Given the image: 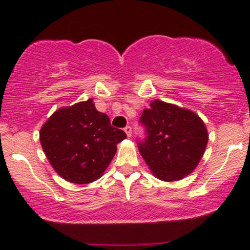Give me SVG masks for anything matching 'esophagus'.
I'll return each instance as SVG.
<instances>
[{
    "mask_svg": "<svg viewBox=\"0 0 250 250\" xmlns=\"http://www.w3.org/2000/svg\"><path fill=\"white\" fill-rule=\"evenodd\" d=\"M125 134H127L128 137L131 136V127H129V125H127V127L125 128Z\"/></svg>",
    "mask_w": 250,
    "mask_h": 250,
    "instance_id": "esophagus-1",
    "label": "esophagus"
}]
</instances>
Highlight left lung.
<instances>
[{
  "label": "left lung",
  "mask_w": 250,
  "mask_h": 250,
  "mask_svg": "<svg viewBox=\"0 0 250 250\" xmlns=\"http://www.w3.org/2000/svg\"><path fill=\"white\" fill-rule=\"evenodd\" d=\"M143 110L141 122L147 140L139 150L156 179L174 182L191 174L208 143L205 122L194 111L154 100Z\"/></svg>",
  "instance_id": "left-lung-1"
}]
</instances>
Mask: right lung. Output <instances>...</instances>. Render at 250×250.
Here are the masks:
<instances>
[{
	"instance_id": "right-lung-1",
	"label": "right lung",
	"mask_w": 250,
	"mask_h": 250,
	"mask_svg": "<svg viewBox=\"0 0 250 250\" xmlns=\"http://www.w3.org/2000/svg\"><path fill=\"white\" fill-rule=\"evenodd\" d=\"M127 137L110 125L93 99L59 108L40 130V142L54 170L76 185L91 183L102 176Z\"/></svg>"
}]
</instances>
